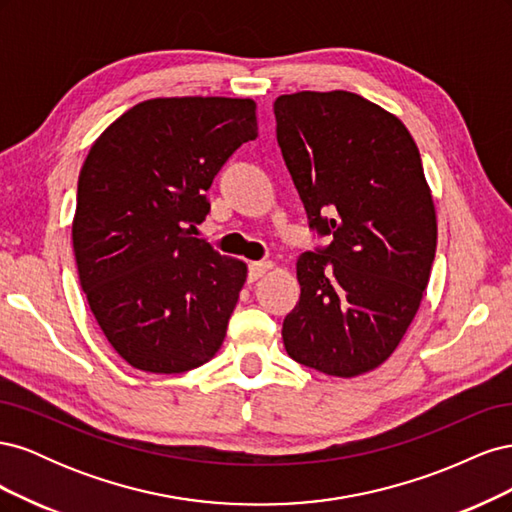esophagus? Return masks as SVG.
Wrapping results in <instances>:
<instances>
[{
  "label": "esophagus",
  "instance_id": "1",
  "mask_svg": "<svg viewBox=\"0 0 512 512\" xmlns=\"http://www.w3.org/2000/svg\"><path fill=\"white\" fill-rule=\"evenodd\" d=\"M273 269V262L271 260H260V262H252L250 265V282L260 280L262 275L269 273Z\"/></svg>",
  "mask_w": 512,
  "mask_h": 512
}]
</instances>
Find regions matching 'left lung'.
<instances>
[{"instance_id":"1","label":"left lung","mask_w":512,"mask_h":512,"mask_svg":"<svg viewBox=\"0 0 512 512\" xmlns=\"http://www.w3.org/2000/svg\"><path fill=\"white\" fill-rule=\"evenodd\" d=\"M273 111L309 228L333 237L297 258L301 297L284 318V346L327 376H361L406 335L436 258L421 153L393 113L350 91H299Z\"/></svg>"}]
</instances>
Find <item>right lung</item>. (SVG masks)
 Segmentation results:
<instances>
[{"label": "right lung", "mask_w": 512, "mask_h": 512, "mask_svg": "<svg viewBox=\"0 0 512 512\" xmlns=\"http://www.w3.org/2000/svg\"><path fill=\"white\" fill-rule=\"evenodd\" d=\"M258 136L250 98H153L91 145L72 245L91 314L123 361L183 374L220 350L247 265L192 237L205 192Z\"/></svg>", "instance_id": "add662e5"}]
</instances>
